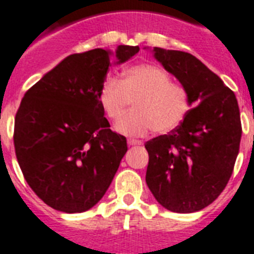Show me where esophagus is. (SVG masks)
Segmentation results:
<instances>
[{
	"mask_svg": "<svg viewBox=\"0 0 254 254\" xmlns=\"http://www.w3.org/2000/svg\"><path fill=\"white\" fill-rule=\"evenodd\" d=\"M127 145H130V146H134V145H142L140 140H134V138H129L127 140Z\"/></svg>",
	"mask_w": 254,
	"mask_h": 254,
	"instance_id": "34e87169",
	"label": "esophagus"
}]
</instances>
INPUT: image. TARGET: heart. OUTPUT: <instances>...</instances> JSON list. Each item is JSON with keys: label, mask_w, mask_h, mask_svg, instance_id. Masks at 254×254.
Returning a JSON list of instances; mask_svg holds the SVG:
<instances>
[{"label": "heart", "mask_w": 254, "mask_h": 254, "mask_svg": "<svg viewBox=\"0 0 254 254\" xmlns=\"http://www.w3.org/2000/svg\"><path fill=\"white\" fill-rule=\"evenodd\" d=\"M98 101L110 120L123 116L133 102V112L114 125L123 135H144L150 129L168 133L179 127L190 110L189 93L172 82L164 69L154 65H135L124 71L123 80L109 77L102 82Z\"/></svg>", "instance_id": "b5f03b06"}]
</instances>
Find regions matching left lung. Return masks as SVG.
<instances>
[{
  "label": "left lung",
  "mask_w": 254,
  "mask_h": 254,
  "mask_svg": "<svg viewBox=\"0 0 254 254\" xmlns=\"http://www.w3.org/2000/svg\"><path fill=\"white\" fill-rule=\"evenodd\" d=\"M150 52L187 89L193 109L169 134L145 144V180L165 209L198 212L221 194L233 172L243 133L237 98L194 56L162 48Z\"/></svg>",
  "instance_id": "1"
}]
</instances>
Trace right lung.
Segmentation results:
<instances>
[{"instance_id": "add662e5", "label": "right lung", "mask_w": 254, "mask_h": 254, "mask_svg": "<svg viewBox=\"0 0 254 254\" xmlns=\"http://www.w3.org/2000/svg\"><path fill=\"white\" fill-rule=\"evenodd\" d=\"M138 46L88 50L64 58L25 93L14 121L17 161L33 191L65 213L89 210L101 200L127 150L110 130L98 92L112 65Z\"/></svg>"}]
</instances>
